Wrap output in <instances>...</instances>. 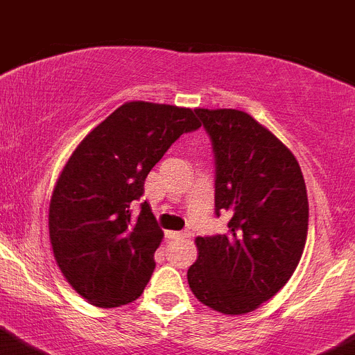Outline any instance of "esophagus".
I'll return each mask as SVG.
<instances>
[{
    "mask_svg": "<svg viewBox=\"0 0 355 355\" xmlns=\"http://www.w3.org/2000/svg\"><path fill=\"white\" fill-rule=\"evenodd\" d=\"M168 239H175V241H180V239L189 237V232H166Z\"/></svg>",
    "mask_w": 355,
    "mask_h": 355,
    "instance_id": "obj_1",
    "label": "esophagus"
}]
</instances>
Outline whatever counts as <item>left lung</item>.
<instances>
[{"label": "left lung", "instance_id": "obj_1", "mask_svg": "<svg viewBox=\"0 0 355 355\" xmlns=\"http://www.w3.org/2000/svg\"><path fill=\"white\" fill-rule=\"evenodd\" d=\"M216 161V216L228 233L198 237L187 281L200 302L244 315L293 274L308 235V194L299 162L279 139L239 110H196Z\"/></svg>", "mask_w": 355, "mask_h": 355}]
</instances>
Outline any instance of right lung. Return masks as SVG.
<instances>
[{"label":"right lung","mask_w":355,"mask_h":355,"mask_svg":"<svg viewBox=\"0 0 355 355\" xmlns=\"http://www.w3.org/2000/svg\"><path fill=\"white\" fill-rule=\"evenodd\" d=\"M196 110L132 101L98 123L70 155L54 185L49 239L70 286L98 308L136 301L162 241L145 178L182 134L200 129Z\"/></svg>","instance_id":"add662e5"}]
</instances>
